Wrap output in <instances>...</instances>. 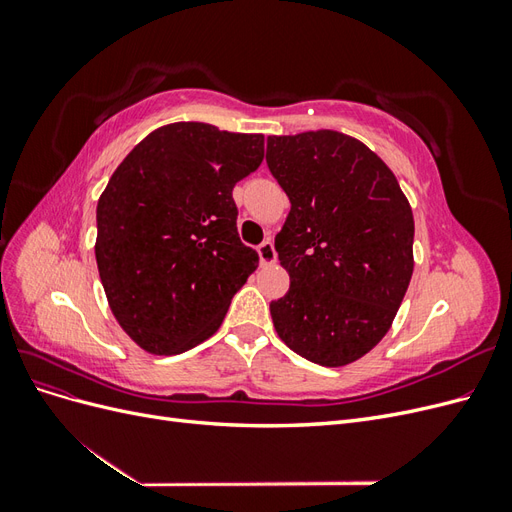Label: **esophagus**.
<instances>
[{"label": "esophagus", "instance_id": "esophagus-1", "mask_svg": "<svg viewBox=\"0 0 512 512\" xmlns=\"http://www.w3.org/2000/svg\"><path fill=\"white\" fill-rule=\"evenodd\" d=\"M258 256H260V262L262 265H273V262L277 260V252H275V245L271 241H265L258 245Z\"/></svg>", "mask_w": 512, "mask_h": 512}]
</instances>
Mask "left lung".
I'll return each instance as SVG.
<instances>
[{"instance_id":"obj_1","label":"left lung","mask_w":512,"mask_h":512,"mask_svg":"<svg viewBox=\"0 0 512 512\" xmlns=\"http://www.w3.org/2000/svg\"><path fill=\"white\" fill-rule=\"evenodd\" d=\"M290 198L275 250L290 288L273 327L303 359L342 367L391 329L414 271V218L393 170L356 138L316 130L267 138Z\"/></svg>"}]
</instances>
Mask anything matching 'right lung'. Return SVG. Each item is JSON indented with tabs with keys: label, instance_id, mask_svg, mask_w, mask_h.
I'll return each mask as SVG.
<instances>
[{
	"label": "right lung",
	"instance_id": "add662e5",
	"mask_svg": "<svg viewBox=\"0 0 512 512\" xmlns=\"http://www.w3.org/2000/svg\"><path fill=\"white\" fill-rule=\"evenodd\" d=\"M262 158V134L177 121L145 136L108 179L96 262L108 307L143 350L168 356L205 342L256 271L232 188Z\"/></svg>",
	"mask_w": 512,
	"mask_h": 512
}]
</instances>
